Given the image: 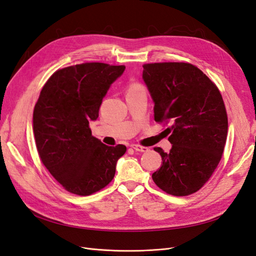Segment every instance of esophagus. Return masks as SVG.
<instances>
[{"label":"esophagus","mask_w":256,"mask_h":256,"mask_svg":"<svg viewBox=\"0 0 256 256\" xmlns=\"http://www.w3.org/2000/svg\"><path fill=\"white\" fill-rule=\"evenodd\" d=\"M130 147H131V148H134L136 152H148V148H147V147H144V146H141V145L132 144V145H130Z\"/></svg>","instance_id":"obj_1"}]
</instances>
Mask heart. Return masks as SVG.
I'll use <instances>...</instances> for the list:
<instances>
[{
  "mask_svg": "<svg viewBox=\"0 0 256 256\" xmlns=\"http://www.w3.org/2000/svg\"><path fill=\"white\" fill-rule=\"evenodd\" d=\"M140 90H144V88H142V85H140L138 83H132L129 85V88L127 90V94H131V92H136Z\"/></svg>",
  "mask_w": 256,
  "mask_h": 256,
  "instance_id": "heart-1",
  "label": "heart"
}]
</instances>
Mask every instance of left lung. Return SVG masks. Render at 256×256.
I'll list each match as a JSON object with an SVG mask.
<instances>
[{
    "label": "left lung",
    "mask_w": 256,
    "mask_h": 256,
    "mask_svg": "<svg viewBox=\"0 0 256 256\" xmlns=\"http://www.w3.org/2000/svg\"><path fill=\"white\" fill-rule=\"evenodd\" d=\"M143 80L154 104V120L171 125L166 129L171 150L154 148L162 166L152 180L168 194H192L210 178L226 146L228 114L220 90L189 63L145 64Z\"/></svg>",
    "instance_id": "1"
}]
</instances>
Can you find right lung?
<instances>
[{
    "label": "right lung",
    "instance_id": "add662e5",
    "mask_svg": "<svg viewBox=\"0 0 256 256\" xmlns=\"http://www.w3.org/2000/svg\"><path fill=\"white\" fill-rule=\"evenodd\" d=\"M125 66L84 63L58 69L34 108L33 131L44 166L64 189L90 196L109 184L126 146H108L92 136L90 122Z\"/></svg>",
    "mask_w": 256,
    "mask_h": 256
}]
</instances>
